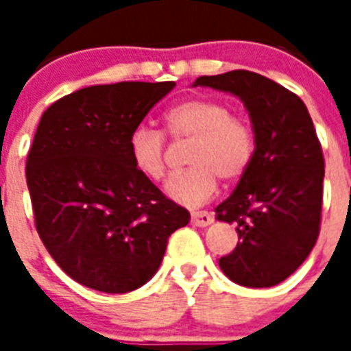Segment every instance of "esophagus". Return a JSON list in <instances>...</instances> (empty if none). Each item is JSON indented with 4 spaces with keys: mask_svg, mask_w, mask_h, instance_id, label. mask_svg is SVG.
<instances>
[{
    "mask_svg": "<svg viewBox=\"0 0 351 351\" xmlns=\"http://www.w3.org/2000/svg\"><path fill=\"white\" fill-rule=\"evenodd\" d=\"M213 222V215L208 213V211H197V213L191 215V224L197 226V228H206Z\"/></svg>",
    "mask_w": 351,
    "mask_h": 351,
    "instance_id": "1",
    "label": "esophagus"
}]
</instances>
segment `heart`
I'll list each match as a JSON object with an SVG mask.
<instances>
[{"instance_id":"obj_1","label":"heart","mask_w":351,"mask_h":351,"mask_svg":"<svg viewBox=\"0 0 351 351\" xmlns=\"http://www.w3.org/2000/svg\"><path fill=\"white\" fill-rule=\"evenodd\" d=\"M164 129L175 140H191L187 171L165 184V195L184 208H198L219 189V176L239 180L255 153V132L244 117L230 112L228 104L213 98H187L167 109ZM132 167L147 180L158 182L167 171L164 134L138 127L127 142Z\"/></svg>"}]
</instances>
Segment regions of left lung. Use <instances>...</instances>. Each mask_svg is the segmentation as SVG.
Here are the masks:
<instances>
[{
	"instance_id": "8db88e82",
	"label": "left lung",
	"mask_w": 351,
	"mask_h": 351,
	"mask_svg": "<svg viewBox=\"0 0 351 351\" xmlns=\"http://www.w3.org/2000/svg\"><path fill=\"white\" fill-rule=\"evenodd\" d=\"M240 98L255 132V153L217 217L237 224L239 244L220 269L245 288L282 282L306 261L319 237L324 158L304 101L250 71L200 76L193 87Z\"/></svg>"
}]
</instances>
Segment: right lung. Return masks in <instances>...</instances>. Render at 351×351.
<instances>
[{"label": "right lung", "instance_id": "1", "mask_svg": "<svg viewBox=\"0 0 351 351\" xmlns=\"http://www.w3.org/2000/svg\"><path fill=\"white\" fill-rule=\"evenodd\" d=\"M175 82L93 85L54 101L27 156L36 230L76 282L127 293L151 280L191 215L132 167L127 142Z\"/></svg>", "mask_w": 351, "mask_h": 351}]
</instances>
